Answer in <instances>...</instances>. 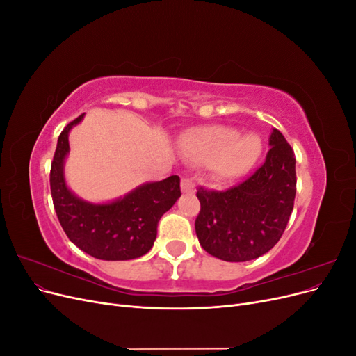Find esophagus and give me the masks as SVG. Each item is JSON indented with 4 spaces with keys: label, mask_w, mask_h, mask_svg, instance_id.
Returning <instances> with one entry per match:
<instances>
[{
    "label": "esophagus",
    "mask_w": 356,
    "mask_h": 356,
    "mask_svg": "<svg viewBox=\"0 0 356 356\" xmlns=\"http://www.w3.org/2000/svg\"><path fill=\"white\" fill-rule=\"evenodd\" d=\"M181 190L184 193H188V195H193L196 190L195 182H193V179H190V178H182L181 179Z\"/></svg>",
    "instance_id": "34e87169"
}]
</instances>
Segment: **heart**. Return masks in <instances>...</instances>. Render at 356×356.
<instances>
[{
	"mask_svg": "<svg viewBox=\"0 0 356 356\" xmlns=\"http://www.w3.org/2000/svg\"><path fill=\"white\" fill-rule=\"evenodd\" d=\"M186 153L202 163L217 160V172L224 178H234L250 170L261 154L263 144L257 135H241L225 126L195 129L184 138Z\"/></svg>",
	"mask_w": 356,
	"mask_h": 356,
	"instance_id": "b5f03b06",
	"label": "heart"
}]
</instances>
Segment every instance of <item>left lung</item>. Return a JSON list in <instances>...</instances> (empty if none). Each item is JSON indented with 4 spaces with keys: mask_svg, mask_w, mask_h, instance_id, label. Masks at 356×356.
I'll use <instances>...</instances> for the list:
<instances>
[{
    "mask_svg": "<svg viewBox=\"0 0 356 356\" xmlns=\"http://www.w3.org/2000/svg\"><path fill=\"white\" fill-rule=\"evenodd\" d=\"M264 163L239 184L217 191L199 187L195 227L202 248L224 261H250L279 242L296 199V156L273 129Z\"/></svg>",
    "mask_w": 356,
    "mask_h": 356,
    "instance_id": "left-lung-1",
    "label": "left lung"
}]
</instances>
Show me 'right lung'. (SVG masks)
<instances>
[{
    "label": "right lung",
    "instance_id": "1",
    "mask_svg": "<svg viewBox=\"0 0 356 356\" xmlns=\"http://www.w3.org/2000/svg\"><path fill=\"white\" fill-rule=\"evenodd\" d=\"M83 115L68 123L58 138L50 169L53 207L68 239L86 254L106 261L134 260L152 250L161 215L181 196L179 177L148 182L111 203L79 199L65 184L63 161L70 152L68 134Z\"/></svg>",
    "mask_w": 356,
    "mask_h": 356
}]
</instances>
